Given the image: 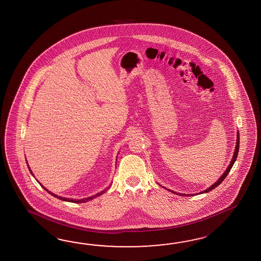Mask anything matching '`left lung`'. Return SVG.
<instances>
[{
    "label": "left lung",
    "mask_w": 261,
    "mask_h": 261,
    "mask_svg": "<svg viewBox=\"0 0 261 261\" xmlns=\"http://www.w3.org/2000/svg\"><path fill=\"white\" fill-rule=\"evenodd\" d=\"M239 148H240V134H239V132L237 133V143H236V147H235V151H234V155H233V158H232V160H231L230 164L228 165V167L226 168V170L224 171V174L222 175V176H220V178H219L217 181L215 182L214 184H212V186L210 187V188L206 189L205 191H203V192H201L199 194H205V193H207V192H211L212 190L213 189L216 188L217 186H219L223 180H224V178L226 177V176L228 175V173H229V171H230L231 168H232V166H233V164H235V161L237 160V157H238V152H239ZM170 191V190H168ZM170 192H172V193H174V194H176V192H174V191H170ZM179 195H183V196H188L190 194H179ZM191 195H194V194H191Z\"/></svg>",
    "instance_id": "8db88e82"
}]
</instances>
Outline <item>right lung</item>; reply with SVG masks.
<instances>
[{"mask_svg": "<svg viewBox=\"0 0 261 261\" xmlns=\"http://www.w3.org/2000/svg\"><path fill=\"white\" fill-rule=\"evenodd\" d=\"M28 169H29V171H30L31 174L34 176V174H33V172L31 171V168L29 167V165H28ZM38 183H39V181H38ZM40 185H41V187H42L45 191H47L48 193H49V194H51V195H54L55 197H56V198H58V199H60V200L63 201H67V202H72V203H85V202H87V201L92 200V199H94V198H96L97 196H99V195H101V194H104L106 191H107V189H105L104 191H102V192H100V193H98V194H96V195H93V196H90V197H87V198H83V199H70V198H65V197H62V196H59V195H56V194H53L51 192H49V190L48 189L45 188L44 186H43L42 184L41 183H39Z\"/></svg>", "mask_w": 261, "mask_h": 261, "instance_id": "1", "label": "right lung"}]
</instances>
